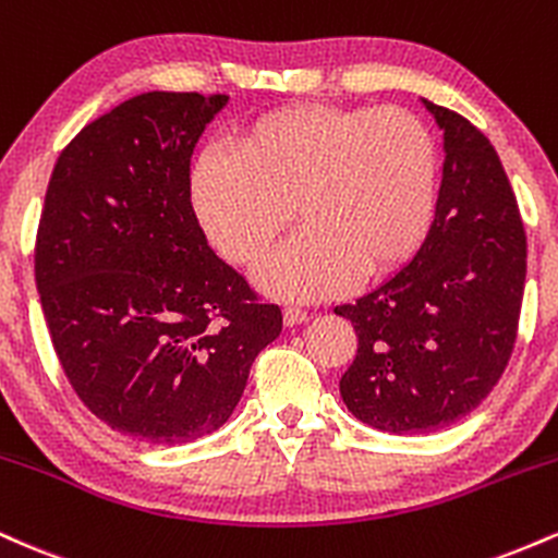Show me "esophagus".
<instances>
[{"label":"esophagus","mask_w":558,"mask_h":558,"mask_svg":"<svg viewBox=\"0 0 558 558\" xmlns=\"http://www.w3.org/2000/svg\"><path fill=\"white\" fill-rule=\"evenodd\" d=\"M306 319H310V315L304 310H299V306H286L283 310V323L288 328H296V325L306 323Z\"/></svg>","instance_id":"1"}]
</instances>
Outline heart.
I'll return each instance as SVG.
<instances>
[{"label": "heart", "mask_w": 558, "mask_h": 558, "mask_svg": "<svg viewBox=\"0 0 558 558\" xmlns=\"http://www.w3.org/2000/svg\"><path fill=\"white\" fill-rule=\"evenodd\" d=\"M435 144L414 114L280 107L241 128L233 155L207 149L191 170V202L230 262L254 267L291 222L301 228L262 267L280 299H325L356 272L377 278L407 262L435 209Z\"/></svg>", "instance_id": "1"}]
</instances>
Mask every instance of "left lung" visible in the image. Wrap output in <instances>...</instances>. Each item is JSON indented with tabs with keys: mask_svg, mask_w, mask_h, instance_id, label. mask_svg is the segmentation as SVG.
<instances>
[{
	"mask_svg": "<svg viewBox=\"0 0 558 558\" xmlns=\"http://www.w3.org/2000/svg\"><path fill=\"white\" fill-rule=\"evenodd\" d=\"M444 131L435 220L412 262L354 304L336 306L360 349L341 399L383 433H430L466 417L504 375L520 325L527 239L490 141L422 99Z\"/></svg>",
	"mask_w": 558,
	"mask_h": 558,
	"instance_id": "8db88e82",
	"label": "left lung"
}]
</instances>
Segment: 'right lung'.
<instances>
[{
	"instance_id": "1",
	"label": "right lung",
	"mask_w": 558,
	"mask_h": 558,
	"mask_svg": "<svg viewBox=\"0 0 558 558\" xmlns=\"http://www.w3.org/2000/svg\"><path fill=\"white\" fill-rule=\"evenodd\" d=\"M226 94L149 92L88 123L57 159L36 288L78 399L112 430L178 446L233 414L283 330L191 207V155Z\"/></svg>"
}]
</instances>
